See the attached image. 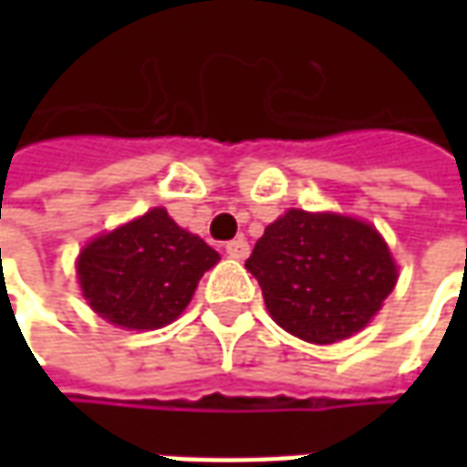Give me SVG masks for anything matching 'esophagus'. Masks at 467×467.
<instances>
[{
  "label": "esophagus",
  "instance_id": "obj_1",
  "mask_svg": "<svg viewBox=\"0 0 467 467\" xmlns=\"http://www.w3.org/2000/svg\"><path fill=\"white\" fill-rule=\"evenodd\" d=\"M225 254L234 257V260H246L249 257V242L246 239H234V242L225 244Z\"/></svg>",
  "mask_w": 467,
  "mask_h": 467
}]
</instances>
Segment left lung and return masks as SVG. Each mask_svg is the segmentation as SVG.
Wrapping results in <instances>:
<instances>
[{
    "label": "left lung",
    "mask_w": 467,
    "mask_h": 467,
    "mask_svg": "<svg viewBox=\"0 0 467 467\" xmlns=\"http://www.w3.org/2000/svg\"><path fill=\"white\" fill-rule=\"evenodd\" d=\"M246 270L280 327L327 346L367 327L392 294L398 267L374 225L288 210L265 228Z\"/></svg>",
    "instance_id": "1"
}]
</instances>
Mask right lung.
Masks as SVG:
<instances>
[{
	"instance_id": "add662e5",
	"label": "right lung",
	"mask_w": 467,
	"mask_h": 467,
	"mask_svg": "<svg viewBox=\"0 0 467 467\" xmlns=\"http://www.w3.org/2000/svg\"><path fill=\"white\" fill-rule=\"evenodd\" d=\"M213 246L153 207L88 244L78 278L90 309L127 330H158L187 309L215 262Z\"/></svg>"
}]
</instances>
